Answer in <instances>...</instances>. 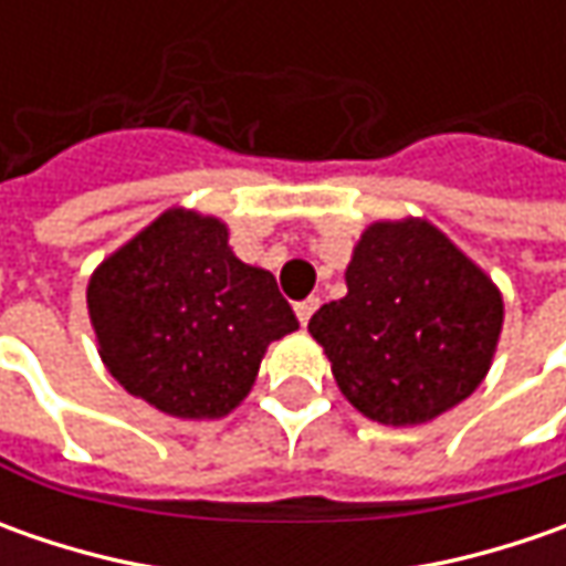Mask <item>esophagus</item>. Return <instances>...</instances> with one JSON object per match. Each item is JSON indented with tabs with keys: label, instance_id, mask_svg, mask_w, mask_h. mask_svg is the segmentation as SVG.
Returning a JSON list of instances; mask_svg holds the SVG:
<instances>
[{
	"label": "esophagus",
	"instance_id": "34e87169",
	"mask_svg": "<svg viewBox=\"0 0 566 566\" xmlns=\"http://www.w3.org/2000/svg\"><path fill=\"white\" fill-rule=\"evenodd\" d=\"M317 305H321L317 298H305V302H298V305H295V317H298V324H302V327L312 321V315L317 312Z\"/></svg>",
	"mask_w": 566,
	"mask_h": 566
}]
</instances>
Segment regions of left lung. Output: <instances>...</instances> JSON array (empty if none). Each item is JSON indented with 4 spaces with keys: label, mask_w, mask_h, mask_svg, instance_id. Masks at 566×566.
Returning <instances> with one entry per match:
<instances>
[{
    "label": "left lung",
    "mask_w": 566,
    "mask_h": 566,
    "mask_svg": "<svg viewBox=\"0 0 566 566\" xmlns=\"http://www.w3.org/2000/svg\"><path fill=\"white\" fill-rule=\"evenodd\" d=\"M504 327L489 273L422 217L378 220L346 268V295L308 334L343 397L380 424H424L485 380Z\"/></svg>",
    "instance_id": "obj_1"
}]
</instances>
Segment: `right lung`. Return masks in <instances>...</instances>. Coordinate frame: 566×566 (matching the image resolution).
<instances>
[{
    "label": "right lung",
    "instance_id": "add662e5",
    "mask_svg": "<svg viewBox=\"0 0 566 566\" xmlns=\"http://www.w3.org/2000/svg\"><path fill=\"white\" fill-rule=\"evenodd\" d=\"M99 359L172 419H223L249 397L273 339L298 331L264 268L229 249L217 217L169 207L87 283Z\"/></svg>",
    "mask_w": 566,
    "mask_h": 566
}]
</instances>
